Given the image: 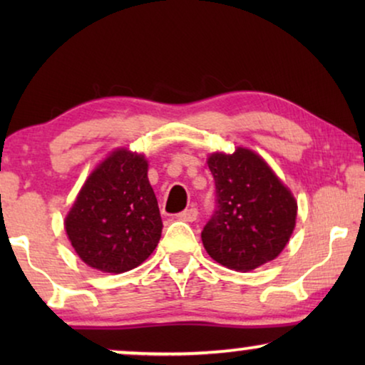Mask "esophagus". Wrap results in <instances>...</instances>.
Masks as SVG:
<instances>
[{"label": "esophagus", "mask_w": 365, "mask_h": 365, "mask_svg": "<svg viewBox=\"0 0 365 365\" xmlns=\"http://www.w3.org/2000/svg\"><path fill=\"white\" fill-rule=\"evenodd\" d=\"M178 219H181V221H186V222H192L197 219V209L196 207H187L184 209L182 212L178 214Z\"/></svg>", "instance_id": "1"}]
</instances>
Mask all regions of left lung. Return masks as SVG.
I'll list each match as a JSON object with an SVG mask.
<instances>
[{"label":"left lung","instance_id":"1","mask_svg":"<svg viewBox=\"0 0 365 365\" xmlns=\"http://www.w3.org/2000/svg\"><path fill=\"white\" fill-rule=\"evenodd\" d=\"M207 166L216 184V209L201 232L209 256L242 272L277 257L296 226L291 191L249 149L212 154Z\"/></svg>","mask_w":365,"mask_h":365}]
</instances>
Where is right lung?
Returning a JSON list of instances; mask_svg holds the SVG:
<instances>
[{
  "instance_id": "add662e5",
  "label": "right lung",
  "mask_w": 365,
  "mask_h": 365,
  "mask_svg": "<svg viewBox=\"0 0 365 365\" xmlns=\"http://www.w3.org/2000/svg\"><path fill=\"white\" fill-rule=\"evenodd\" d=\"M64 226L78 256L99 271L121 274L146 261L163 221L144 156L119 149L99 164Z\"/></svg>"
}]
</instances>
